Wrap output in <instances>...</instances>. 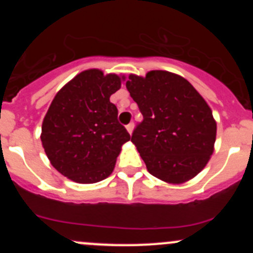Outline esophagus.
Wrapping results in <instances>:
<instances>
[{"label": "esophagus", "instance_id": "obj_1", "mask_svg": "<svg viewBox=\"0 0 253 253\" xmlns=\"http://www.w3.org/2000/svg\"><path fill=\"white\" fill-rule=\"evenodd\" d=\"M126 128H127V132H128L129 134H132V132H133V128H134V125H133V122H131V124H128L126 126Z\"/></svg>", "mask_w": 253, "mask_h": 253}]
</instances>
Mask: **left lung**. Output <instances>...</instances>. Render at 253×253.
Returning a JSON list of instances; mask_svg holds the SVG:
<instances>
[{"mask_svg": "<svg viewBox=\"0 0 253 253\" xmlns=\"http://www.w3.org/2000/svg\"><path fill=\"white\" fill-rule=\"evenodd\" d=\"M127 90L143 121L132 133L147 170L178 185L200 174L214 152L216 122L192 84L168 71L129 75Z\"/></svg>", "mask_w": 253, "mask_h": 253, "instance_id": "8db88e82", "label": "left lung"}]
</instances>
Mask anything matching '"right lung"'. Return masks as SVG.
I'll return each mask as SVG.
<instances>
[{"instance_id": "obj_1", "label": "right lung", "mask_w": 253, "mask_h": 253, "mask_svg": "<svg viewBox=\"0 0 253 253\" xmlns=\"http://www.w3.org/2000/svg\"><path fill=\"white\" fill-rule=\"evenodd\" d=\"M125 77L91 68L81 72L53 98L42 126L51 165L78 183H95L114 171L122 144L131 136L117 121L110 96Z\"/></svg>"}]
</instances>
